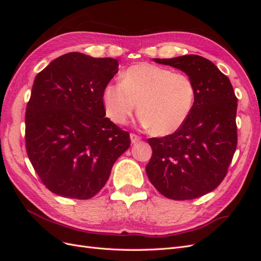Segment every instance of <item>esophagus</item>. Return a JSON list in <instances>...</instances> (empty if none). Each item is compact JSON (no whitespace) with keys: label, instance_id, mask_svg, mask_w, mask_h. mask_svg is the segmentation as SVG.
<instances>
[{"label":"esophagus","instance_id":"1","mask_svg":"<svg viewBox=\"0 0 261 261\" xmlns=\"http://www.w3.org/2000/svg\"><path fill=\"white\" fill-rule=\"evenodd\" d=\"M140 139H141V138H140L139 136L135 135V134H130V141H132V144L138 143V141H139Z\"/></svg>","mask_w":261,"mask_h":261}]
</instances>
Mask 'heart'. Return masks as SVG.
Returning a JSON list of instances; mask_svg holds the SVG:
<instances>
[{"instance_id": "b5f03b06", "label": "heart", "mask_w": 261, "mask_h": 261, "mask_svg": "<svg viewBox=\"0 0 261 261\" xmlns=\"http://www.w3.org/2000/svg\"><path fill=\"white\" fill-rule=\"evenodd\" d=\"M196 89L188 75L168 67L139 63L128 67L121 83H109L102 90L108 116L116 124H126L138 102L139 122L156 135L176 132L191 115Z\"/></svg>"}]
</instances>
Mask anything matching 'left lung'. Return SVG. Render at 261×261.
<instances>
[{"mask_svg":"<svg viewBox=\"0 0 261 261\" xmlns=\"http://www.w3.org/2000/svg\"><path fill=\"white\" fill-rule=\"evenodd\" d=\"M153 61L191 77L196 96L193 111L179 129L148 139L152 156L146 165L147 175L156 191L170 199L198 198L220 185L233 159L238 98L230 80L199 55Z\"/></svg>","mask_w":261,"mask_h":261,"instance_id":"8db88e82","label":"left lung"}]
</instances>
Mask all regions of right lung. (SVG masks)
Instances as JSON below:
<instances>
[{
	"label": "right lung",
	"mask_w": 261,
	"mask_h": 261,
	"mask_svg": "<svg viewBox=\"0 0 261 261\" xmlns=\"http://www.w3.org/2000/svg\"><path fill=\"white\" fill-rule=\"evenodd\" d=\"M117 72L115 59L70 52L36 76L26 109V150L52 193L91 198L129 148V134L105 117L102 102V90Z\"/></svg>",
	"instance_id": "obj_1"
}]
</instances>
